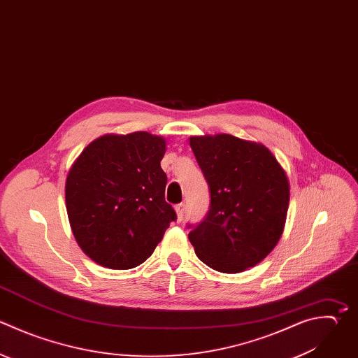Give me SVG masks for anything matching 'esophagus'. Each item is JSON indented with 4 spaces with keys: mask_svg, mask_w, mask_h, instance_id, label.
<instances>
[{
    "mask_svg": "<svg viewBox=\"0 0 358 358\" xmlns=\"http://www.w3.org/2000/svg\"><path fill=\"white\" fill-rule=\"evenodd\" d=\"M175 211H176V217L179 221H182L183 215H185V204L180 203V204H176L175 206Z\"/></svg>",
    "mask_w": 358,
    "mask_h": 358,
    "instance_id": "obj_1",
    "label": "esophagus"
}]
</instances>
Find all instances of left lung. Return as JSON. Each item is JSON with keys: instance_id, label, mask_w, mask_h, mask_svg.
Masks as SVG:
<instances>
[{"instance_id": "obj_1", "label": "left lung", "mask_w": 358, "mask_h": 358, "mask_svg": "<svg viewBox=\"0 0 358 358\" xmlns=\"http://www.w3.org/2000/svg\"><path fill=\"white\" fill-rule=\"evenodd\" d=\"M210 186L206 218L189 232L199 259L221 273L260 263L280 241L288 204L285 171L260 143L231 134L189 138Z\"/></svg>"}]
</instances>
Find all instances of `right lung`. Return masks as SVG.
I'll return each instance as SVG.
<instances>
[{
    "label": "right lung",
    "instance_id": "add662e5",
    "mask_svg": "<svg viewBox=\"0 0 358 358\" xmlns=\"http://www.w3.org/2000/svg\"><path fill=\"white\" fill-rule=\"evenodd\" d=\"M166 140L147 131L105 134L71 165L66 207L74 238L95 263L127 270L145 262L176 213L165 201Z\"/></svg>",
    "mask_w": 358,
    "mask_h": 358
}]
</instances>
